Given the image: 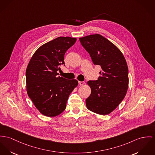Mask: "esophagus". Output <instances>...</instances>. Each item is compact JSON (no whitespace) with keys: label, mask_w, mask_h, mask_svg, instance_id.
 <instances>
[{"label":"esophagus","mask_w":155,"mask_h":155,"mask_svg":"<svg viewBox=\"0 0 155 155\" xmlns=\"http://www.w3.org/2000/svg\"><path fill=\"white\" fill-rule=\"evenodd\" d=\"M78 83H79V85H83L84 84V81H78Z\"/></svg>","instance_id":"obj_1"}]
</instances>
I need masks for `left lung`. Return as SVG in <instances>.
Wrapping results in <instances>:
<instances>
[{"mask_svg":"<svg viewBox=\"0 0 155 155\" xmlns=\"http://www.w3.org/2000/svg\"><path fill=\"white\" fill-rule=\"evenodd\" d=\"M79 39L93 64L101 68L98 80L87 82L91 93L86 99V106L97 114L106 115L119 105L127 93L129 71L126 61L119 49L100 34Z\"/></svg>","mask_w":155,"mask_h":155,"instance_id":"8db88e82","label":"left lung"}]
</instances>
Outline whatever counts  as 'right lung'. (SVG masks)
I'll return each mask as SVG.
<instances>
[{"label": "right lung", "instance_id": "right-lung-1", "mask_svg": "<svg viewBox=\"0 0 155 155\" xmlns=\"http://www.w3.org/2000/svg\"><path fill=\"white\" fill-rule=\"evenodd\" d=\"M77 39L58 37L38 48L26 71V90L36 108L44 115L54 117L66 108L68 97L78 85L77 80L60 77V66H65L64 55Z\"/></svg>", "mask_w": 155, "mask_h": 155}]
</instances>
